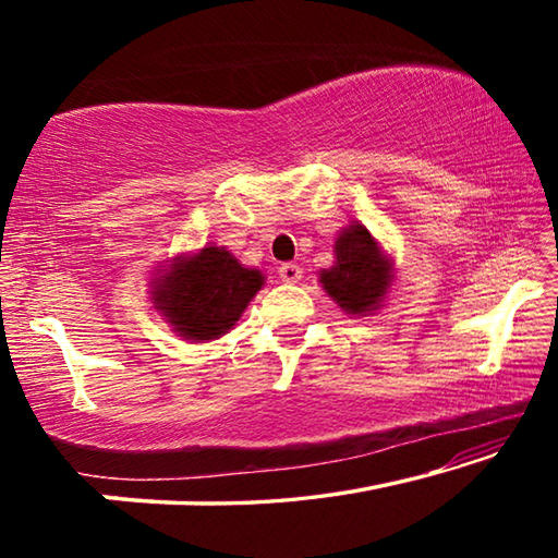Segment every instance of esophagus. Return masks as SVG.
<instances>
[{
    "mask_svg": "<svg viewBox=\"0 0 558 558\" xmlns=\"http://www.w3.org/2000/svg\"><path fill=\"white\" fill-rule=\"evenodd\" d=\"M278 276L286 282H298L302 278V268L295 266V263H282V266L278 268Z\"/></svg>",
    "mask_w": 558,
    "mask_h": 558,
    "instance_id": "esophagus-1",
    "label": "esophagus"
}]
</instances>
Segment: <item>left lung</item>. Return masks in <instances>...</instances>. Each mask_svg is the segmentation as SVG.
I'll use <instances>...</instances> for the list:
<instances>
[{
  "label": "left lung",
  "instance_id": "8db88e82",
  "mask_svg": "<svg viewBox=\"0 0 558 558\" xmlns=\"http://www.w3.org/2000/svg\"><path fill=\"white\" fill-rule=\"evenodd\" d=\"M337 263L319 272V282L347 315H364L379 305L391 282V266L364 226L352 223L335 243Z\"/></svg>",
  "mask_w": 558,
  "mask_h": 558
}]
</instances>
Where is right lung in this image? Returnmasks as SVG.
Returning <instances> with one entry per match:
<instances>
[{
  "mask_svg": "<svg viewBox=\"0 0 558 558\" xmlns=\"http://www.w3.org/2000/svg\"><path fill=\"white\" fill-rule=\"evenodd\" d=\"M155 286V305L179 335L194 342L216 339L239 323L263 286L260 270L243 268L229 251L209 245L192 258H177Z\"/></svg>",
  "mask_w": 558,
  "mask_h": 558,
  "instance_id": "obj_1",
  "label": "right lung"
}]
</instances>
